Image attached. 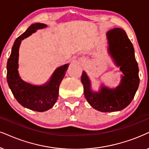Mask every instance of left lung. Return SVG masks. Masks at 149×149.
I'll use <instances>...</instances> for the list:
<instances>
[{"instance_id":"obj_1","label":"left lung","mask_w":149,"mask_h":149,"mask_svg":"<svg viewBox=\"0 0 149 149\" xmlns=\"http://www.w3.org/2000/svg\"><path fill=\"white\" fill-rule=\"evenodd\" d=\"M107 36L109 53L124 74L120 85L114 90L102 87L98 93H93L90 90V81L84 71L81 79L88 102L92 107L102 112L125 109L134 99L140 84L139 68L134 46L126 33L121 29L115 28L109 30Z\"/></svg>"}]
</instances>
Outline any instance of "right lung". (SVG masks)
Returning a JSON list of instances; mask_svg holds the SVG:
<instances>
[{
	"label": "right lung",
	"instance_id": "1",
	"mask_svg": "<svg viewBox=\"0 0 149 149\" xmlns=\"http://www.w3.org/2000/svg\"><path fill=\"white\" fill-rule=\"evenodd\" d=\"M42 23L33 24L15 40L7 64V80L9 87L17 101L28 109L36 111H45L51 109L57 101L59 88L65 76L68 64H65L55 70L51 81L42 86H32L20 79L18 71V51L21 40L27 38L37 29L46 27Z\"/></svg>",
	"mask_w": 149,
	"mask_h": 149
}]
</instances>
